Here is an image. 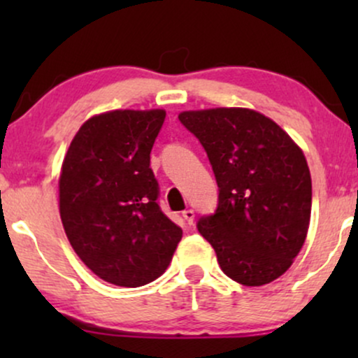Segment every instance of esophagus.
<instances>
[{"label":"esophagus","instance_id":"obj_1","mask_svg":"<svg viewBox=\"0 0 358 358\" xmlns=\"http://www.w3.org/2000/svg\"><path fill=\"white\" fill-rule=\"evenodd\" d=\"M183 219L188 225H192L193 220H195V212H193L192 208H187V210H183Z\"/></svg>","mask_w":358,"mask_h":358}]
</instances>
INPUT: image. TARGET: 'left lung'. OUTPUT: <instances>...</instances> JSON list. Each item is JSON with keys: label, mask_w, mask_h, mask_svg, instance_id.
<instances>
[{"label": "left lung", "mask_w": 358, "mask_h": 358, "mask_svg": "<svg viewBox=\"0 0 358 358\" xmlns=\"http://www.w3.org/2000/svg\"><path fill=\"white\" fill-rule=\"evenodd\" d=\"M208 156L219 203L196 229L222 271L244 286L285 274L305 244L311 176L299 146L273 119L242 108L180 113Z\"/></svg>", "instance_id": "left-lung-1"}]
</instances>
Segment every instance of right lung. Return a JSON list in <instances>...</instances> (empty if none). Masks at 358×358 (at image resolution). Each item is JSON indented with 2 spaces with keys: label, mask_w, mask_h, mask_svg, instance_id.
<instances>
[{
  "label": "right lung",
  "mask_w": 358,
  "mask_h": 358,
  "mask_svg": "<svg viewBox=\"0 0 358 358\" xmlns=\"http://www.w3.org/2000/svg\"><path fill=\"white\" fill-rule=\"evenodd\" d=\"M163 109L110 110L80 126L62 165L60 219L87 268L138 287L165 273L182 239L158 203L150 153Z\"/></svg>",
  "instance_id": "right-lung-1"
}]
</instances>
